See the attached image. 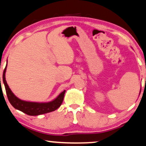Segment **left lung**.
Listing matches in <instances>:
<instances>
[{
  "mask_svg": "<svg viewBox=\"0 0 146 146\" xmlns=\"http://www.w3.org/2000/svg\"><path fill=\"white\" fill-rule=\"evenodd\" d=\"M140 92H141V90H140Z\"/></svg>",
  "mask_w": 146,
  "mask_h": 146,
  "instance_id": "8db88e82",
  "label": "left lung"
}]
</instances>
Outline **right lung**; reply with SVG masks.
Instances as JSON below:
<instances>
[{"label": "right lung", "instance_id": "add662e5", "mask_svg": "<svg viewBox=\"0 0 146 146\" xmlns=\"http://www.w3.org/2000/svg\"><path fill=\"white\" fill-rule=\"evenodd\" d=\"M7 65L5 66L3 75V81L4 83L5 90H6L7 95L12 106L17 110L24 112V113L29 115H38L41 114L49 113L54 111L60 106L62 104L63 99L66 90H64L59 94L53 101L47 102V103H38V102H30L23 101L17 98L15 94L12 92L11 89L9 87L7 81L5 80V73H6ZM1 81V78H0Z\"/></svg>", "mask_w": 146, "mask_h": 146}]
</instances>
